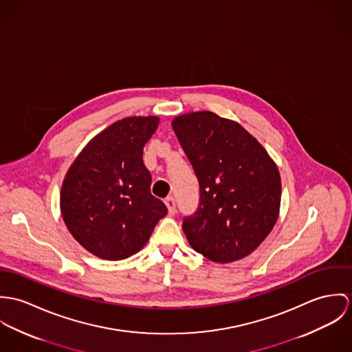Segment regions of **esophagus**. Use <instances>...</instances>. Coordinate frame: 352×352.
Returning <instances> with one entry per match:
<instances>
[{
    "label": "esophagus",
    "instance_id": "esophagus-1",
    "mask_svg": "<svg viewBox=\"0 0 352 352\" xmlns=\"http://www.w3.org/2000/svg\"><path fill=\"white\" fill-rule=\"evenodd\" d=\"M164 204H166V206H167V209H168V214H170V216H174V214L177 213V209H175V201H174V198H173V197L166 198Z\"/></svg>",
    "mask_w": 352,
    "mask_h": 352
}]
</instances>
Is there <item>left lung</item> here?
<instances>
[{
	"label": "left lung",
	"mask_w": 352,
	"mask_h": 352,
	"mask_svg": "<svg viewBox=\"0 0 352 352\" xmlns=\"http://www.w3.org/2000/svg\"><path fill=\"white\" fill-rule=\"evenodd\" d=\"M199 184V208L182 230L195 252L231 263L269 236L280 208V175L263 146L239 122L209 111L173 120Z\"/></svg>",
	"instance_id": "8db88e82"
}]
</instances>
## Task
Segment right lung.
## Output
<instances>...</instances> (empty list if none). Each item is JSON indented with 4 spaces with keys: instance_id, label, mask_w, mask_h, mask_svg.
I'll list each match as a JSON object with an SVG mask.
<instances>
[{
    "instance_id": "obj_1",
    "label": "right lung",
    "mask_w": 352,
    "mask_h": 352,
    "mask_svg": "<svg viewBox=\"0 0 352 352\" xmlns=\"http://www.w3.org/2000/svg\"><path fill=\"white\" fill-rule=\"evenodd\" d=\"M159 118H121L96 135L76 157L60 189L63 221L94 256L121 261L139 252L166 205L150 192L143 147Z\"/></svg>"
}]
</instances>
